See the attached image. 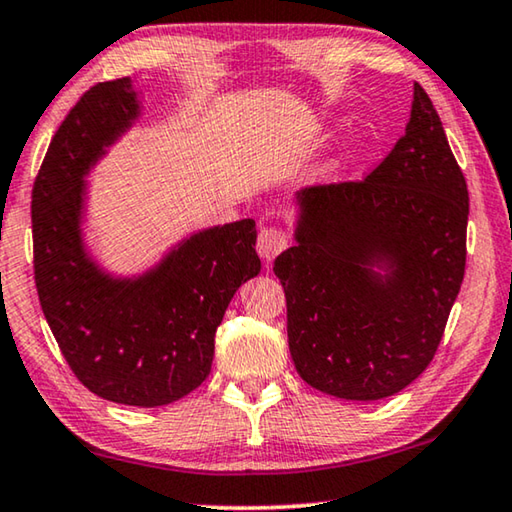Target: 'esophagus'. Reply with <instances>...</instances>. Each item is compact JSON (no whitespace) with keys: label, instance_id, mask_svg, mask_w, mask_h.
<instances>
[{"label":"esophagus","instance_id":"1","mask_svg":"<svg viewBox=\"0 0 512 512\" xmlns=\"http://www.w3.org/2000/svg\"><path fill=\"white\" fill-rule=\"evenodd\" d=\"M286 247H288V233L279 229V226H267V229H261V233H258L256 249H258V256H261L265 263L274 261V258H277Z\"/></svg>","mask_w":512,"mask_h":512}]
</instances>
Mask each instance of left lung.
I'll return each instance as SVG.
<instances>
[{
  "label": "left lung",
  "mask_w": 512,
  "mask_h": 512,
  "mask_svg": "<svg viewBox=\"0 0 512 512\" xmlns=\"http://www.w3.org/2000/svg\"><path fill=\"white\" fill-rule=\"evenodd\" d=\"M297 203V245L274 261L297 373L336 398L393 396L435 357L467 261V180L421 84L371 174L304 187Z\"/></svg>",
  "instance_id": "1"
}]
</instances>
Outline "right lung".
I'll use <instances>...</instances> for the list:
<instances>
[{
    "instance_id": "add662e5",
    "label": "right lung",
    "mask_w": 512,
    "mask_h": 512,
    "mask_svg": "<svg viewBox=\"0 0 512 512\" xmlns=\"http://www.w3.org/2000/svg\"><path fill=\"white\" fill-rule=\"evenodd\" d=\"M137 116L121 77L91 86L59 125L31 190L34 279L77 380L112 403L160 407L210 375L219 322L261 258L254 219L192 235L139 279L109 277L84 254V176Z\"/></svg>"
}]
</instances>
